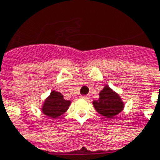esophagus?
Wrapping results in <instances>:
<instances>
[{
    "label": "esophagus",
    "instance_id": "34e87169",
    "mask_svg": "<svg viewBox=\"0 0 160 160\" xmlns=\"http://www.w3.org/2000/svg\"><path fill=\"white\" fill-rule=\"evenodd\" d=\"M80 98H82V99H86V100H87V99H88V96H81Z\"/></svg>",
    "mask_w": 160,
    "mask_h": 160
}]
</instances>
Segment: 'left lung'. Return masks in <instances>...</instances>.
Wrapping results in <instances>:
<instances>
[{"mask_svg":"<svg viewBox=\"0 0 160 160\" xmlns=\"http://www.w3.org/2000/svg\"><path fill=\"white\" fill-rule=\"evenodd\" d=\"M93 105L99 114L112 118L124 110L125 102L117 92L106 85L99 92V99L93 101Z\"/></svg>","mask_w":160,"mask_h":160,"instance_id":"obj_1","label":"left lung"}]
</instances>
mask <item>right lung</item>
Listing matches in <instances>:
<instances>
[{"label":"right lung","mask_w":160,"mask_h":160,"mask_svg":"<svg viewBox=\"0 0 160 160\" xmlns=\"http://www.w3.org/2000/svg\"><path fill=\"white\" fill-rule=\"evenodd\" d=\"M70 105V100H65L60 92L52 90L42 102L41 110L42 112L48 118H57L63 115L68 110Z\"/></svg>","instance_id":"1"}]
</instances>
